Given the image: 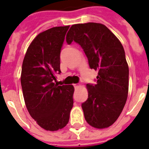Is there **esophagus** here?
I'll list each match as a JSON object with an SVG mask.
<instances>
[{
  "label": "esophagus",
  "instance_id": "esophagus-1",
  "mask_svg": "<svg viewBox=\"0 0 149 149\" xmlns=\"http://www.w3.org/2000/svg\"><path fill=\"white\" fill-rule=\"evenodd\" d=\"M73 86H74V88H79V85H78V84H73Z\"/></svg>",
  "mask_w": 149,
  "mask_h": 149
}]
</instances>
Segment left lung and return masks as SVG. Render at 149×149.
Listing matches in <instances>:
<instances>
[{"mask_svg":"<svg viewBox=\"0 0 149 149\" xmlns=\"http://www.w3.org/2000/svg\"><path fill=\"white\" fill-rule=\"evenodd\" d=\"M68 45L81 46L91 69L98 70L96 84H87L88 99L82 104L87 123L97 129L109 127L120 115L127 102L129 67L119 39L104 25L75 24L67 32Z\"/></svg>","mask_w":149,"mask_h":149,"instance_id":"left-lung-1","label":"left lung"}]
</instances>
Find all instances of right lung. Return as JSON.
<instances>
[{
	"instance_id": "1",
	"label": "right lung",
	"mask_w": 149,
	"mask_h": 149,
	"mask_svg": "<svg viewBox=\"0 0 149 149\" xmlns=\"http://www.w3.org/2000/svg\"><path fill=\"white\" fill-rule=\"evenodd\" d=\"M70 26L53 27L36 36L29 46L21 72L26 106L42 128L56 131L68 123L73 105L72 85L58 86L60 54Z\"/></svg>"
}]
</instances>
